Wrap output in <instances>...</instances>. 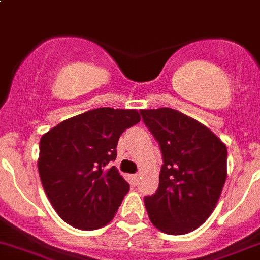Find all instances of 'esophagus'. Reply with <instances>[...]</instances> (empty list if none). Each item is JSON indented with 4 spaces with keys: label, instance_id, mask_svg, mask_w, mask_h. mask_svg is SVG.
I'll use <instances>...</instances> for the list:
<instances>
[{
    "label": "esophagus",
    "instance_id": "esophagus-1",
    "mask_svg": "<svg viewBox=\"0 0 260 260\" xmlns=\"http://www.w3.org/2000/svg\"><path fill=\"white\" fill-rule=\"evenodd\" d=\"M131 178H133V183L135 184V185L139 184V179H140V175H139V174H135V175H133Z\"/></svg>",
    "mask_w": 260,
    "mask_h": 260
}]
</instances>
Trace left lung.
<instances>
[{
    "mask_svg": "<svg viewBox=\"0 0 260 260\" xmlns=\"http://www.w3.org/2000/svg\"><path fill=\"white\" fill-rule=\"evenodd\" d=\"M140 114L164 161L156 192L144 198L150 221L165 234H186L216 207L226 179V146L205 125L178 110Z\"/></svg>",
    "mask_w": 260,
    "mask_h": 260,
    "instance_id": "left-lung-1",
    "label": "left lung"
}]
</instances>
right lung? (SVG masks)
<instances>
[{
	"mask_svg": "<svg viewBox=\"0 0 260 260\" xmlns=\"http://www.w3.org/2000/svg\"><path fill=\"white\" fill-rule=\"evenodd\" d=\"M140 121L138 110L99 108L44 134L39 167L51 205L65 223L95 230L110 223L130 185L109 162L120 135Z\"/></svg>",
	"mask_w": 260,
	"mask_h": 260,
	"instance_id": "right-lung-1",
	"label": "right lung"
}]
</instances>
